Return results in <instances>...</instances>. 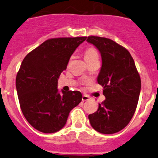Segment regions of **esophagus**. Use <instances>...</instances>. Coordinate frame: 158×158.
Listing matches in <instances>:
<instances>
[{
  "label": "esophagus",
  "instance_id": "1",
  "mask_svg": "<svg viewBox=\"0 0 158 158\" xmlns=\"http://www.w3.org/2000/svg\"><path fill=\"white\" fill-rule=\"evenodd\" d=\"M89 99V97L88 96H86V95H83L82 97V100L83 101V102H85V101H87Z\"/></svg>",
  "mask_w": 158,
  "mask_h": 158
}]
</instances>
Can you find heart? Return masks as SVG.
<instances>
[{
    "label": "heart",
    "instance_id": "b5f03b06",
    "mask_svg": "<svg viewBox=\"0 0 158 158\" xmlns=\"http://www.w3.org/2000/svg\"><path fill=\"white\" fill-rule=\"evenodd\" d=\"M84 59L87 63L95 59H99V52L97 49L95 47H89L87 48L84 53Z\"/></svg>",
    "mask_w": 158,
    "mask_h": 158
}]
</instances>
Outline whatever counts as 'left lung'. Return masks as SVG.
<instances>
[{
  "label": "left lung",
  "instance_id": "obj_1",
  "mask_svg": "<svg viewBox=\"0 0 158 158\" xmlns=\"http://www.w3.org/2000/svg\"><path fill=\"white\" fill-rule=\"evenodd\" d=\"M86 41L101 53L102 67L97 81L106 99L89 115L93 129L101 134L117 133L132 119L141 88L140 74L127 48L110 38L88 36Z\"/></svg>",
  "mask_w": 158,
  "mask_h": 158
}]
</instances>
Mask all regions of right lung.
I'll list each match as a JSON object with an SVG mask.
<instances>
[{
	"mask_svg": "<svg viewBox=\"0 0 158 158\" xmlns=\"http://www.w3.org/2000/svg\"><path fill=\"white\" fill-rule=\"evenodd\" d=\"M86 37L48 39L23 59L16 76L20 107L27 121L38 131H60L69 114L82 101L79 91L58 92V79L70 57Z\"/></svg>",
	"mask_w": 158,
	"mask_h": 158,
	"instance_id": "obj_1",
	"label": "right lung"
}]
</instances>
